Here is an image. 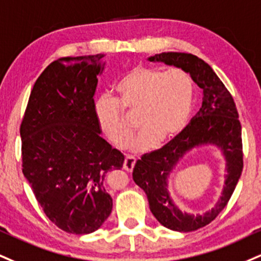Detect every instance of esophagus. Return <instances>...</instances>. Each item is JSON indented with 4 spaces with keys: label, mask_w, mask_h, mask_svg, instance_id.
Here are the masks:
<instances>
[{
    "label": "esophagus",
    "mask_w": 261,
    "mask_h": 261,
    "mask_svg": "<svg viewBox=\"0 0 261 261\" xmlns=\"http://www.w3.org/2000/svg\"><path fill=\"white\" fill-rule=\"evenodd\" d=\"M135 164H136V158H135V156L127 155L126 158H125V161H124V166H122V168H124V170H126V171H128V172H131V171L134 170Z\"/></svg>",
    "instance_id": "esophagus-1"
}]
</instances>
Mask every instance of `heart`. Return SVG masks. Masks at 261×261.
Here are the masks:
<instances>
[{"mask_svg":"<svg viewBox=\"0 0 261 261\" xmlns=\"http://www.w3.org/2000/svg\"><path fill=\"white\" fill-rule=\"evenodd\" d=\"M117 102L103 97L95 113L100 130L118 148H124L134 135L128 115L137 114L141 133L134 141L137 152L152 149L177 139L186 128L193 108L194 87L182 70L134 68L115 86Z\"/></svg>","mask_w":261,"mask_h":261,"instance_id":"obj_1","label":"heart"}]
</instances>
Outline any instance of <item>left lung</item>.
<instances>
[{"label": "left lung", "mask_w": 261, "mask_h": 261, "mask_svg": "<svg viewBox=\"0 0 261 261\" xmlns=\"http://www.w3.org/2000/svg\"><path fill=\"white\" fill-rule=\"evenodd\" d=\"M190 74L203 91L202 107L180 136L161 149L146 153L135 164L133 177L147 194L149 209L163 226L178 232L196 231L210 224L230 200L243 169L242 131L233 98L212 67L190 53L163 52L148 58ZM216 146L225 159V181L221 198L203 215L182 212L168 192V176L194 148Z\"/></svg>", "instance_id": "8db88e82"}]
</instances>
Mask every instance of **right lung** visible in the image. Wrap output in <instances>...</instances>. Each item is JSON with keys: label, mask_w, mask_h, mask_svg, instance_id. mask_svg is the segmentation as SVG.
Instances as JSON below:
<instances>
[{"label": "right lung", "mask_w": 261, "mask_h": 261, "mask_svg": "<svg viewBox=\"0 0 261 261\" xmlns=\"http://www.w3.org/2000/svg\"><path fill=\"white\" fill-rule=\"evenodd\" d=\"M103 55L52 62L31 90L20 125L23 174L47 218L69 233L98 230L113 208L107 172L124 155L100 137L95 113Z\"/></svg>", "instance_id": "right-lung-1"}]
</instances>
